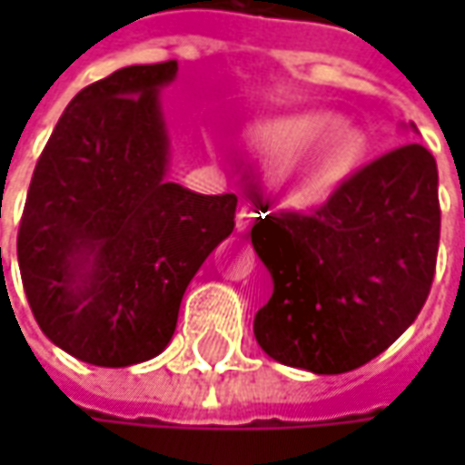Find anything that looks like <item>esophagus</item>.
Segmentation results:
<instances>
[{
	"label": "esophagus",
	"mask_w": 465,
	"mask_h": 465,
	"mask_svg": "<svg viewBox=\"0 0 465 465\" xmlns=\"http://www.w3.org/2000/svg\"><path fill=\"white\" fill-rule=\"evenodd\" d=\"M255 218V213L252 210H247V207H242V213H239V218H236V223H239V229H247V223Z\"/></svg>",
	"instance_id": "1"
}]
</instances>
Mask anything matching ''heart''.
Segmentation results:
<instances>
[{
  "instance_id": "1",
  "label": "heart",
  "mask_w": 465,
  "mask_h": 465,
  "mask_svg": "<svg viewBox=\"0 0 465 465\" xmlns=\"http://www.w3.org/2000/svg\"><path fill=\"white\" fill-rule=\"evenodd\" d=\"M258 142L269 155L282 161L313 147L288 177V196L296 204L323 199L363 153V134L321 110L272 121L258 132Z\"/></svg>"
}]
</instances>
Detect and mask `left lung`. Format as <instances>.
<instances>
[{"instance_id": "8db88e82", "label": "left lung", "mask_w": 465, "mask_h": 465, "mask_svg": "<svg viewBox=\"0 0 465 465\" xmlns=\"http://www.w3.org/2000/svg\"><path fill=\"white\" fill-rule=\"evenodd\" d=\"M439 229L436 158L418 142L341 180L310 215L258 218L250 239L274 282L252 323L261 350L312 374L385 352L430 293Z\"/></svg>"}]
</instances>
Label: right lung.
<instances>
[{
  "label": "right lung",
  "mask_w": 465,
  "mask_h": 465,
  "mask_svg": "<svg viewBox=\"0 0 465 465\" xmlns=\"http://www.w3.org/2000/svg\"><path fill=\"white\" fill-rule=\"evenodd\" d=\"M177 61L137 64L83 88L35 166L18 266L35 321L94 366L155 358L183 293L233 232L236 196L166 180L169 134L158 91Z\"/></svg>",
  "instance_id": "right-lung-1"
}]
</instances>
